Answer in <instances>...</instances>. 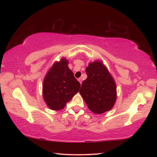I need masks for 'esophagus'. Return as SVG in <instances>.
I'll use <instances>...</instances> for the list:
<instances>
[{
    "label": "esophagus",
    "instance_id": "obj_1",
    "mask_svg": "<svg viewBox=\"0 0 157 157\" xmlns=\"http://www.w3.org/2000/svg\"><path fill=\"white\" fill-rule=\"evenodd\" d=\"M78 81H79V83H80V84H82V79H81V78H79V79H78Z\"/></svg>",
    "mask_w": 157,
    "mask_h": 157
}]
</instances>
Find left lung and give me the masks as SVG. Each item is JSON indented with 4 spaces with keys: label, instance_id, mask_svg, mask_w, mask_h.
Segmentation results:
<instances>
[{
    "label": "left lung",
    "instance_id": "obj_1",
    "mask_svg": "<svg viewBox=\"0 0 157 157\" xmlns=\"http://www.w3.org/2000/svg\"><path fill=\"white\" fill-rule=\"evenodd\" d=\"M88 78L79 90L88 109L94 114L110 111L117 100V87L113 76L102 61L89 63L86 69Z\"/></svg>",
    "mask_w": 157,
    "mask_h": 157
}]
</instances>
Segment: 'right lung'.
I'll list each match as a JSON object with an SVG mask.
<instances>
[{"instance_id": "obj_1", "label": "right lung", "mask_w": 157, "mask_h": 157, "mask_svg": "<svg viewBox=\"0 0 157 157\" xmlns=\"http://www.w3.org/2000/svg\"><path fill=\"white\" fill-rule=\"evenodd\" d=\"M69 61L63 57L56 61L44 77L43 98L48 107L54 111L64 109L67 103L79 92L80 84L68 67Z\"/></svg>"}]
</instances>
